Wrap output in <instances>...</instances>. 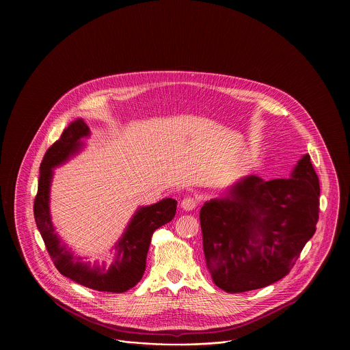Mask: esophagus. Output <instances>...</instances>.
I'll return each instance as SVG.
<instances>
[{
	"instance_id": "obj_1",
	"label": "esophagus",
	"mask_w": 350,
	"mask_h": 350,
	"mask_svg": "<svg viewBox=\"0 0 350 350\" xmlns=\"http://www.w3.org/2000/svg\"><path fill=\"white\" fill-rule=\"evenodd\" d=\"M197 204H198L197 200H194V198H191V197H187V198H185V200L180 202V207H182L183 210H186V211L194 210V208L197 207Z\"/></svg>"
}]
</instances>
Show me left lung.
<instances>
[{
	"label": "left lung",
	"instance_id": "1",
	"mask_svg": "<svg viewBox=\"0 0 350 350\" xmlns=\"http://www.w3.org/2000/svg\"><path fill=\"white\" fill-rule=\"evenodd\" d=\"M319 217V180L303 154L291 178L262 180L248 175L200 213L203 252L215 286L237 294L283 279Z\"/></svg>",
	"mask_w": 350,
	"mask_h": 350
}]
</instances>
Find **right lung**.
<instances>
[{
	"mask_svg": "<svg viewBox=\"0 0 350 350\" xmlns=\"http://www.w3.org/2000/svg\"><path fill=\"white\" fill-rule=\"evenodd\" d=\"M90 136V129L83 120L71 122L46 152L40 164L38 194L33 203V214L38 229L56 269L66 278L92 290L103 293H125L135 287L143 278L153 232L168 224L176 213V200H159L150 206L140 207L132 217L122 237L114 245L116 257L110 265L103 262L92 265L75 257L55 233L50 214V187L52 168L63 164L83 147L82 139Z\"/></svg>",
	"mask_w": 350,
	"mask_h": 350,
	"instance_id": "right-lung-1",
	"label": "right lung"
}]
</instances>
